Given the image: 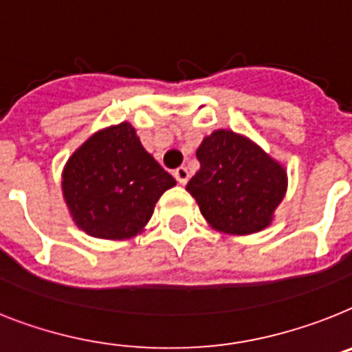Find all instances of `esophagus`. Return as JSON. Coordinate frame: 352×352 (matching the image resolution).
I'll return each instance as SVG.
<instances>
[{
    "instance_id": "1",
    "label": "esophagus",
    "mask_w": 352,
    "mask_h": 352,
    "mask_svg": "<svg viewBox=\"0 0 352 352\" xmlns=\"http://www.w3.org/2000/svg\"><path fill=\"white\" fill-rule=\"evenodd\" d=\"M173 175H175V179L181 184H186V182L190 181V171H188V168L181 166V168H177L175 171H173Z\"/></svg>"
}]
</instances>
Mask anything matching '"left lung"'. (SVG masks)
I'll return each instance as SVG.
<instances>
[{"mask_svg":"<svg viewBox=\"0 0 352 352\" xmlns=\"http://www.w3.org/2000/svg\"><path fill=\"white\" fill-rule=\"evenodd\" d=\"M200 170L186 190L214 229L252 234L268 226L286 193V171L258 144L231 131L208 135L197 150Z\"/></svg>","mask_w":352,"mask_h":352,"instance_id":"1","label":"left lung"}]
</instances>
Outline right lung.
I'll return each mask as SVG.
<instances>
[{
  "mask_svg": "<svg viewBox=\"0 0 352 352\" xmlns=\"http://www.w3.org/2000/svg\"><path fill=\"white\" fill-rule=\"evenodd\" d=\"M175 179L143 148L134 126L120 123L85 141L67 161L62 191L73 220L94 238L125 240L152 218Z\"/></svg>",
  "mask_w": 352,
  "mask_h": 352,
  "instance_id": "1",
  "label": "right lung"
}]
</instances>
